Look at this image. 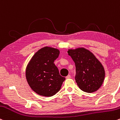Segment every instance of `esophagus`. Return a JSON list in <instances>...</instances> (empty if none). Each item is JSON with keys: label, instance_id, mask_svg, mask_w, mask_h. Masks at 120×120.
<instances>
[{"label": "esophagus", "instance_id": "obj_1", "mask_svg": "<svg viewBox=\"0 0 120 120\" xmlns=\"http://www.w3.org/2000/svg\"><path fill=\"white\" fill-rule=\"evenodd\" d=\"M71 76L70 75H68V76H66V79H69V78H71Z\"/></svg>", "mask_w": 120, "mask_h": 120}]
</instances>
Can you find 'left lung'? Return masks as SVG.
Returning a JSON list of instances; mask_svg holds the SVG:
<instances>
[{"label":"left lung","mask_w":120,"mask_h":120,"mask_svg":"<svg viewBox=\"0 0 120 120\" xmlns=\"http://www.w3.org/2000/svg\"><path fill=\"white\" fill-rule=\"evenodd\" d=\"M68 55L75 63V80L82 91L92 93L99 89L105 77L101 63L92 52L84 48L69 49Z\"/></svg>","instance_id":"obj_1"}]
</instances>
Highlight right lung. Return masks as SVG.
I'll use <instances>...</instances> for the list:
<instances>
[{
  "mask_svg": "<svg viewBox=\"0 0 120 120\" xmlns=\"http://www.w3.org/2000/svg\"><path fill=\"white\" fill-rule=\"evenodd\" d=\"M60 51L45 47L34 55L26 68L27 82L34 92L43 96L51 97L60 90L65 78L60 75L54 61Z\"/></svg>",
  "mask_w": 120,
  "mask_h": 120,
  "instance_id": "right-lung-1",
  "label": "right lung"
}]
</instances>
